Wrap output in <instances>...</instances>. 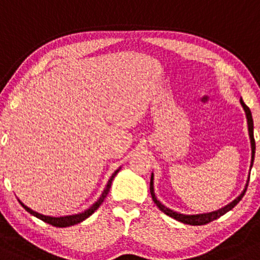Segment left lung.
Returning <instances> with one entry per match:
<instances>
[{"label":"left lung","mask_w":260,"mask_h":260,"mask_svg":"<svg viewBox=\"0 0 260 260\" xmlns=\"http://www.w3.org/2000/svg\"><path fill=\"white\" fill-rule=\"evenodd\" d=\"M241 104L242 107H243L244 112H246V116H247V122H248V133H249V139H250V147H252V161H250V168H252L253 166V162H254V153H255V141H254V135H253V118H252V113H250L249 108H248L246 104H244V102L242 101L241 98ZM248 182H249V178H248ZM248 182L246 184V188L243 189V191H242L240 197L236 198L235 200L231 201V203L229 204V205L223 206V208L216 210V211H211V212H206V214H198V215H184V214H179V212H176L173 211V210L168 209L167 206H165L163 204L161 203L159 200H157L156 195H154V190H153V173L151 174V182H150V191H151V197H152V200L153 203L156 204L157 208L161 210L162 212H165L166 215H168V216L173 217L174 220L179 221V222H183L185 224H191V226H200V224H206L209 222H211V221L216 220V218L221 217L222 215L226 214V212H229L230 210H232L235 208L236 205H237L238 203H240L242 198H243L244 193H246L247 190V186H248Z\"/></svg>","instance_id":"8db88e82"}]
</instances>
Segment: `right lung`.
I'll use <instances>...</instances> for the list:
<instances>
[{
	"label": "right lung",
	"instance_id": "add662e5",
	"mask_svg": "<svg viewBox=\"0 0 260 260\" xmlns=\"http://www.w3.org/2000/svg\"><path fill=\"white\" fill-rule=\"evenodd\" d=\"M119 171H120V168L116 169L114 173L112 174V177H110V179L108 180V184H107V186H106V189H104V190H103V193H102L101 198H99V199H98L97 201H95L94 204H93L91 208L87 209L86 211L80 212V214L69 215V216H60V217L45 216V215H42V214H39V212L33 211V210H31V209H29L28 206H25L24 204H23L20 200H18V201H19L20 205H22L23 208L27 210L29 214L33 215V216H36V217H38V218H40V220L44 221V222L51 224V226H55V227H69V226H74V224H77V223L82 222V221L86 220L87 217L91 216L93 212H94L95 210H97V209L99 208V206L102 205V203H103L104 199H106V198H107L108 193H109V189H110V185H112L113 179H114V177L116 176V174H118Z\"/></svg>",
	"mask_w": 260,
	"mask_h": 260
}]
</instances>
